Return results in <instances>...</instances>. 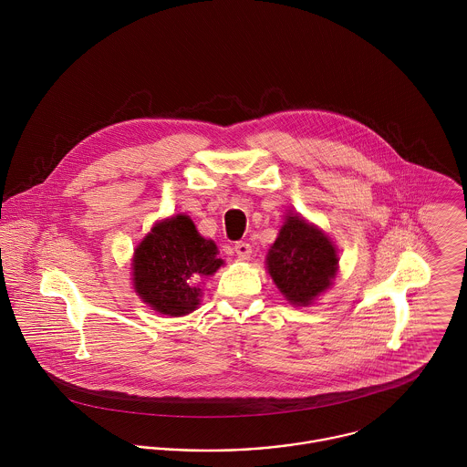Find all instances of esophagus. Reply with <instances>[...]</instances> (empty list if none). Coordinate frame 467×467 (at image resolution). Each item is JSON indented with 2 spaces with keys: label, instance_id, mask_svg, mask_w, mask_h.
I'll use <instances>...</instances> for the list:
<instances>
[{
  "label": "esophagus",
  "instance_id": "1",
  "mask_svg": "<svg viewBox=\"0 0 467 467\" xmlns=\"http://www.w3.org/2000/svg\"><path fill=\"white\" fill-rule=\"evenodd\" d=\"M234 250H235V254H237L241 259H250V255H252V246H250L248 243H244V241L235 243Z\"/></svg>",
  "mask_w": 467,
  "mask_h": 467
}]
</instances>
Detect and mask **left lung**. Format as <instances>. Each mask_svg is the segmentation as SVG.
Here are the masks:
<instances>
[{
    "label": "left lung",
    "instance_id": "left-lung-1",
    "mask_svg": "<svg viewBox=\"0 0 467 467\" xmlns=\"http://www.w3.org/2000/svg\"><path fill=\"white\" fill-rule=\"evenodd\" d=\"M331 241L302 217L289 215L267 254V269L280 293L296 306L311 304L336 275Z\"/></svg>",
    "mask_w": 467,
    "mask_h": 467
}]
</instances>
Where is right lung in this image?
<instances>
[{"label":"right lung","mask_w":467,"mask_h":467,"mask_svg":"<svg viewBox=\"0 0 467 467\" xmlns=\"http://www.w3.org/2000/svg\"><path fill=\"white\" fill-rule=\"evenodd\" d=\"M221 265L215 244L187 215H176L156 224L136 248L134 289L158 313L183 317L200 304L198 284Z\"/></svg>","instance_id":"right-lung-1"}]
</instances>
